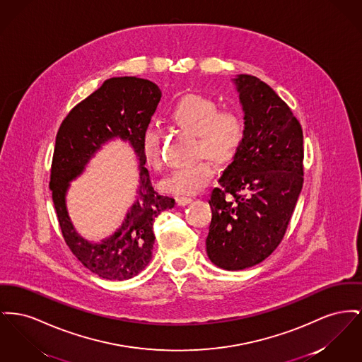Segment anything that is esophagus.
Masks as SVG:
<instances>
[{
    "instance_id": "34e87169",
    "label": "esophagus",
    "mask_w": 362,
    "mask_h": 362,
    "mask_svg": "<svg viewBox=\"0 0 362 362\" xmlns=\"http://www.w3.org/2000/svg\"><path fill=\"white\" fill-rule=\"evenodd\" d=\"M175 199H176V204H177L179 206H185V205L190 204L192 201L190 197H176Z\"/></svg>"
}]
</instances>
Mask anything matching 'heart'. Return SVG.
<instances>
[{"mask_svg":"<svg viewBox=\"0 0 362 362\" xmlns=\"http://www.w3.org/2000/svg\"><path fill=\"white\" fill-rule=\"evenodd\" d=\"M172 117L183 127L198 135L197 153L208 156L202 160L172 170L160 182L164 192L175 195H190L201 192L212 180L216 167L214 161L226 164L231 161L242 148L246 135L243 117L231 109L218 110L212 98L190 94L182 98L172 110ZM142 150L146 161L156 170L164 164L161 134L154 126L145 129Z\"/></svg>","mask_w":362,"mask_h":362,"instance_id":"obj_1","label":"heart"}]
</instances>
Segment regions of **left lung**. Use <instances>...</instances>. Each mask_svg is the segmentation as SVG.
<instances>
[{"mask_svg":"<svg viewBox=\"0 0 362 362\" xmlns=\"http://www.w3.org/2000/svg\"><path fill=\"white\" fill-rule=\"evenodd\" d=\"M234 81L246 135L209 199L206 253L218 268L240 271L274 253L303 185V134L288 105L252 75Z\"/></svg>","mask_w":362,"mask_h":362,"instance_id":"left-lung-1","label":"left lung"}]
</instances>
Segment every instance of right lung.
<instances>
[{
  "mask_svg": "<svg viewBox=\"0 0 362 362\" xmlns=\"http://www.w3.org/2000/svg\"><path fill=\"white\" fill-rule=\"evenodd\" d=\"M161 100L158 86L136 76L110 78L66 115L56 136L50 183L53 204L66 246L88 271L107 280H127L151 259L154 218L175 206V199L151 186L142 136ZM127 140L140 161L137 199L125 221L107 240L91 244L76 233L67 216L64 195L69 182L84 169L107 140Z\"/></svg>",
  "mask_w": 362,
  "mask_h": 362,
  "instance_id": "add662e5",
  "label": "right lung"
}]
</instances>
